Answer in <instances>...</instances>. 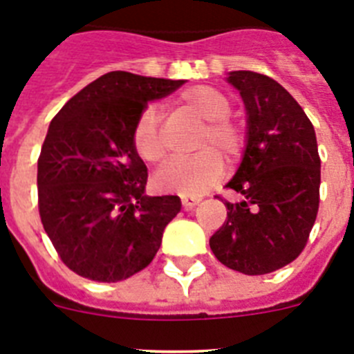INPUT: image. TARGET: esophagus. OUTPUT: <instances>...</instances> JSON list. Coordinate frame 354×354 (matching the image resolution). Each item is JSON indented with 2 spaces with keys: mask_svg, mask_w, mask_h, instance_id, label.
Here are the masks:
<instances>
[{
  "mask_svg": "<svg viewBox=\"0 0 354 354\" xmlns=\"http://www.w3.org/2000/svg\"><path fill=\"white\" fill-rule=\"evenodd\" d=\"M180 202H183V207L186 209V211H189V209H193L196 204H198L200 198H196V196H192V195H183L180 196Z\"/></svg>",
  "mask_w": 354,
  "mask_h": 354,
  "instance_id": "34e87169",
  "label": "esophagus"
}]
</instances>
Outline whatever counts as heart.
I'll list each match as a JSON object with an SVG mask.
<instances>
[{"label": "heart", "instance_id": "heart-1", "mask_svg": "<svg viewBox=\"0 0 354 354\" xmlns=\"http://www.w3.org/2000/svg\"><path fill=\"white\" fill-rule=\"evenodd\" d=\"M179 102L184 111L205 120L196 142V149L202 150L189 158L170 159L156 171L154 184L161 192L202 195L221 179V156L227 162H236L241 158L246 133L239 122L230 117V99L214 86L198 84L184 90ZM133 145L140 158L152 165L167 156L161 118L154 106H147L140 113L133 129Z\"/></svg>", "mask_w": 354, "mask_h": 354}]
</instances>
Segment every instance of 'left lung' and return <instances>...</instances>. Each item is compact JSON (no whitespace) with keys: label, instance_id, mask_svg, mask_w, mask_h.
Segmentation results:
<instances>
[{"label":"left lung","instance_id":"1","mask_svg":"<svg viewBox=\"0 0 354 354\" xmlns=\"http://www.w3.org/2000/svg\"><path fill=\"white\" fill-rule=\"evenodd\" d=\"M248 115L246 149L227 187L243 198L225 202L227 220L209 239L216 259L245 274L290 264L305 248L317 218L321 159L312 122L271 77L228 72Z\"/></svg>","mask_w":354,"mask_h":354}]
</instances>
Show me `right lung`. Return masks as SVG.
Returning a JSON list of instances; mask_svg holds the SVG:
<instances>
[{
    "instance_id": "1",
    "label": "right lung",
    "mask_w": 354,
    "mask_h": 354,
    "mask_svg": "<svg viewBox=\"0 0 354 354\" xmlns=\"http://www.w3.org/2000/svg\"><path fill=\"white\" fill-rule=\"evenodd\" d=\"M183 84L108 72L51 120L37 170L39 212L64 264L80 277L120 282L142 271L180 211L179 196L145 195L149 174L133 129L149 101Z\"/></svg>"
}]
</instances>
